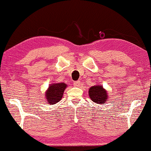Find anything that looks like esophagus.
<instances>
[{"label":"esophagus","mask_w":151,"mask_h":151,"mask_svg":"<svg viewBox=\"0 0 151 151\" xmlns=\"http://www.w3.org/2000/svg\"><path fill=\"white\" fill-rule=\"evenodd\" d=\"M74 86H80V81H74Z\"/></svg>","instance_id":"1"}]
</instances>
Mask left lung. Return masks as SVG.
<instances>
[{
  "label": "left lung",
  "instance_id": "8db88e82",
  "mask_svg": "<svg viewBox=\"0 0 151 151\" xmlns=\"http://www.w3.org/2000/svg\"><path fill=\"white\" fill-rule=\"evenodd\" d=\"M89 95L91 101L96 104L105 103L108 99L106 91L102 86H93L89 89Z\"/></svg>",
  "mask_w": 151,
  "mask_h": 151
}]
</instances>
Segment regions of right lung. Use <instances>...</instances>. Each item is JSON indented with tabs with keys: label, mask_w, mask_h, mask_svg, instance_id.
I'll use <instances>...</instances> for the list:
<instances>
[{
	"label": "right lung",
	"mask_w": 151,
	"mask_h": 151,
	"mask_svg": "<svg viewBox=\"0 0 151 151\" xmlns=\"http://www.w3.org/2000/svg\"><path fill=\"white\" fill-rule=\"evenodd\" d=\"M67 84L65 83H54L51 84L45 93L47 103L52 105L60 101L62 99Z\"/></svg>",
	"instance_id": "right-lung-1"
}]
</instances>
